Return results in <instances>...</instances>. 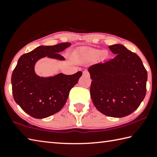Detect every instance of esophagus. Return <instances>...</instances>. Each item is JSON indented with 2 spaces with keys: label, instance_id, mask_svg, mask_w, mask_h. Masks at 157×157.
<instances>
[{
  "label": "esophagus",
  "instance_id": "esophagus-1",
  "mask_svg": "<svg viewBox=\"0 0 157 157\" xmlns=\"http://www.w3.org/2000/svg\"><path fill=\"white\" fill-rule=\"evenodd\" d=\"M83 74L84 76H90V73L88 72V71H87V70L83 71Z\"/></svg>",
  "mask_w": 157,
  "mask_h": 157
}]
</instances>
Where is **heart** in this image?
I'll use <instances>...</instances> for the list:
<instances>
[{
	"instance_id": "heart-1",
	"label": "heart",
	"mask_w": 157,
	"mask_h": 157,
	"mask_svg": "<svg viewBox=\"0 0 157 157\" xmlns=\"http://www.w3.org/2000/svg\"><path fill=\"white\" fill-rule=\"evenodd\" d=\"M88 55H90V56L92 58H97L98 56H99L100 54L101 53V51L98 50V49H91V50H89L87 52ZM108 54L106 52H103L101 53L100 55V57L101 59H105L107 57H108Z\"/></svg>"
}]
</instances>
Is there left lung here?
<instances>
[{
    "instance_id": "obj_1",
    "label": "left lung",
    "mask_w": 157,
    "mask_h": 157,
    "mask_svg": "<svg viewBox=\"0 0 157 157\" xmlns=\"http://www.w3.org/2000/svg\"><path fill=\"white\" fill-rule=\"evenodd\" d=\"M114 59L89 67L90 96L101 113L124 117L139 108L146 94L147 70L141 59L122 45L109 46Z\"/></svg>"
}]
</instances>
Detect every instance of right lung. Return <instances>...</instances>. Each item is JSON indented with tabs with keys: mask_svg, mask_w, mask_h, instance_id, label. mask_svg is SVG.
I'll use <instances>...</instances> for the list:
<instances>
[{
	"mask_svg": "<svg viewBox=\"0 0 157 157\" xmlns=\"http://www.w3.org/2000/svg\"><path fill=\"white\" fill-rule=\"evenodd\" d=\"M70 43L39 46L19 58L12 74L13 99L24 112L36 119H44L59 112L67 100L71 89L78 83L82 71L65 75L59 74L40 78L34 72L35 63L48 56L64 60L60 52L70 46Z\"/></svg>",
	"mask_w": 157,
	"mask_h": 157,
	"instance_id": "1",
	"label": "right lung"
}]
</instances>
